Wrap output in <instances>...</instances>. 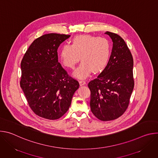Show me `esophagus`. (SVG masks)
Wrapping results in <instances>:
<instances>
[{"mask_svg":"<svg viewBox=\"0 0 158 158\" xmlns=\"http://www.w3.org/2000/svg\"><path fill=\"white\" fill-rule=\"evenodd\" d=\"M79 84H80V85H83L85 84V81L84 80H80Z\"/></svg>","mask_w":158,"mask_h":158,"instance_id":"esophagus-1","label":"esophagus"}]
</instances>
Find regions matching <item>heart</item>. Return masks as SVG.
<instances>
[{"label": "heart", "instance_id": "obj_1", "mask_svg": "<svg viewBox=\"0 0 158 158\" xmlns=\"http://www.w3.org/2000/svg\"><path fill=\"white\" fill-rule=\"evenodd\" d=\"M110 52V44L107 39L91 35H80L73 39L72 45H63L59 51V58L64 67L73 69L81 57L82 62L74 74L78 78L83 79L92 71H100L106 65Z\"/></svg>", "mask_w": 158, "mask_h": 158}]
</instances>
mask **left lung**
<instances>
[{
    "label": "left lung",
    "mask_w": 158,
    "mask_h": 158,
    "mask_svg": "<svg viewBox=\"0 0 158 158\" xmlns=\"http://www.w3.org/2000/svg\"><path fill=\"white\" fill-rule=\"evenodd\" d=\"M113 42L109 62L97 78L90 81V106L99 120L116 119L126 110L134 89L133 58L124 39L107 31Z\"/></svg>",
    "instance_id": "obj_1"
}]
</instances>
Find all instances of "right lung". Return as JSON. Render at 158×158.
<instances>
[{
  "label": "right lung",
  "instance_id": "add662e5",
  "mask_svg": "<svg viewBox=\"0 0 158 158\" xmlns=\"http://www.w3.org/2000/svg\"><path fill=\"white\" fill-rule=\"evenodd\" d=\"M70 36L51 33L38 37L21 61L20 87L32 111L45 119L61 118L79 86L58 62L57 49Z\"/></svg>",
  "mask_w": 158,
  "mask_h": 158
}]
</instances>
